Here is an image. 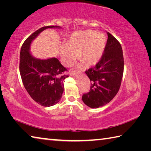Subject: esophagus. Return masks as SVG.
<instances>
[{
	"mask_svg": "<svg viewBox=\"0 0 151 151\" xmlns=\"http://www.w3.org/2000/svg\"><path fill=\"white\" fill-rule=\"evenodd\" d=\"M78 74H80V72H76V71H75V72H71L70 73V75L71 76H76L78 75Z\"/></svg>",
	"mask_w": 151,
	"mask_h": 151,
	"instance_id": "1",
	"label": "esophagus"
}]
</instances>
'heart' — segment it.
<instances>
[{"mask_svg":"<svg viewBox=\"0 0 151 151\" xmlns=\"http://www.w3.org/2000/svg\"><path fill=\"white\" fill-rule=\"evenodd\" d=\"M106 39L103 33L94 30L76 32L70 36L67 44L60 47V56L65 66H70L78 57L89 66H94L101 59Z\"/></svg>","mask_w":151,"mask_h":151,"instance_id":"heart-1","label":"heart"}]
</instances>
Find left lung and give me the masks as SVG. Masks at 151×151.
I'll return each mask as SVG.
<instances>
[{
	"label": "left lung",
	"mask_w": 151,
	"mask_h": 151,
	"mask_svg": "<svg viewBox=\"0 0 151 151\" xmlns=\"http://www.w3.org/2000/svg\"><path fill=\"white\" fill-rule=\"evenodd\" d=\"M108 39L100 61L85 73L91 80V89L82 99L86 105L96 109L112 101L118 93L124 70V58L121 45L107 32Z\"/></svg>",
	"instance_id": "8db88e82"
}]
</instances>
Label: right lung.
Masks as SVG:
<instances>
[{
  "mask_svg": "<svg viewBox=\"0 0 151 151\" xmlns=\"http://www.w3.org/2000/svg\"><path fill=\"white\" fill-rule=\"evenodd\" d=\"M60 29L58 26H47L33 32L25 40L20 53L19 70L27 93L40 105L48 107L58 103L64 91L66 68L57 58L40 59L33 57L30 48L33 40L47 29Z\"/></svg>",
  "mask_w": 151,
  "mask_h": 151,
  "instance_id": "1",
  "label": "right lung"
}]
</instances>
